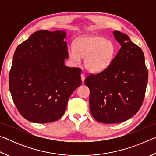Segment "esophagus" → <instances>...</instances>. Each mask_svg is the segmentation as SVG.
Returning <instances> with one entry per match:
<instances>
[{
  "label": "esophagus",
  "instance_id": "34e87169",
  "mask_svg": "<svg viewBox=\"0 0 156 156\" xmlns=\"http://www.w3.org/2000/svg\"><path fill=\"white\" fill-rule=\"evenodd\" d=\"M80 76H81V80H82V81L84 82V79H85V75H84V73H81Z\"/></svg>",
  "mask_w": 156,
  "mask_h": 156
}]
</instances>
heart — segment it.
I'll return each mask as SVG.
<instances>
[{
    "mask_svg": "<svg viewBox=\"0 0 156 156\" xmlns=\"http://www.w3.org/2000/svg\"><path fill=\"white\" fill-rule=\"evenodd\" d=\"M115 51V47L111 41L100 36H84L76 39L74 48L68 49V55L76 63H80L82 58H85L84 65L87 70L98 73L109 67Z\"/></svg>",
    "mask_w": 156,
    "mask_h": 156,
    "instance_id": "heart-1",
    "label": "heart"
}]
</instances>
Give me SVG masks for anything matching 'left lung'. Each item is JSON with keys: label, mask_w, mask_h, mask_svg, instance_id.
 Returning <instances> with one entry per match:
<instances>
[{"label": "left lung", "mask_w": 156, "mask_h": 156, "mask_svg": "<svg viewBox=\"0 0 156 156\" xmlns=\"http://www.w3.org/2000/svg\"><path fill=\"white\" fill-rule=\"evenodd\" d=\"M113 34L121 45L117 55L107 69L84 80L90 90L91 115L105 124L122 122L135 115L143 102L148 82L140 47L125 34Z\"/></svg>", "instance_id": "8db88e82"}]
</instances>
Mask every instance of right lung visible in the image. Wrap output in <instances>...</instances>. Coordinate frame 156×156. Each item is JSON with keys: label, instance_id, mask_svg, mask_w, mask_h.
Listing matches in <instances>:
<instances>
[{"label": "right lung", "instance_id": "add662e5", "mask_svg": "<svg viewBox=\"0 0 156 156\" xmlns=\"http://www.w3.org/2000/svg\"><path fill=\"white\" fill-rule=\"evenodd\" d=\"M64 31H38L17 47L9 87L19 113L30 122L49 123L64 115L71 94L82 83L81 69L65 65Z\"/></svg>", "mask_w": 156, "mask_h": 156}]
</instances>
